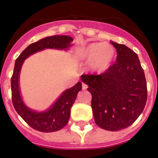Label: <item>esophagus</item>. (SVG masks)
I'll list each match as a JSON object with an SVG mask.
<instances>
[{
    "label": "esophagus",
    "mask_w": 158,
    "mask_h": 158,
    "mask_svg": "<svg viewBox=\"0 0 158 158\" xmlns=\"http://www.w3.org/2000/svg\"><path fill=\"white\" fill-rule=\"evenodd\" d=\"M87 88H88V85L85 84H84V83H82V89H87Z\"/></svg>",
    "instance_id": "1"
}]
</instances>
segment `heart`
<instances>
[{"label": "heart", "instance_id": "obj_1", "mask_svg": "<svg viewBox=\"0 0 158 158\" xmlns=\"http://www.w3.org/2000/svg\"><path fill=\"white\" fill-rule=\"evenodd\" d=\"M80 56L91 61L90 66L93 70L102 72L107 69L111 64L115 56V50L112 46L107 43H91L82 48Z\"/></svg>", "mask_w": 158, "mask_h": 158}]
</instances>
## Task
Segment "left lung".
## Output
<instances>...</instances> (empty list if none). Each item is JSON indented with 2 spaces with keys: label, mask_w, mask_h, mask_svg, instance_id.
Masks as SVG:
<instances>
[{
  "label": "left lung",
  "mask_w": 158,
  "mask_h": 158,
  "mask_svg": "<svg viewBox=\"0 0 158 158\" xmlns=\"http://www.w3.org/2000/svg\"><path fill=\"white\" fill-rule=\"evenodd\" d=\"M117 52L115 63L101 74H83L92 94L94 120L99 127L118 131L131 125L144 109L147 83L138 55L111 42Z\"/></svg>",
  "instance_id": "1"
}]
</instances>
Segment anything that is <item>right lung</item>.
<instances>
[{"instance_id": "obj_1", "label": "right lung", "mask_w": 158, "mask_h": 158, "mask_svg": "<svg viewBox=\"0 0 158 158\" xmlns=\"http://www.w3.org/2000/svg\"><path fill=\"white\" fill-rule=\"evenodd\" d=\"M73 42L69 36L55 35L43 38L33 43L22 52L16 59L11 77L12 102L15 110L30 127L40 132L50 133L61 130L69 121L70 109L76 99L77 94L82 89V84L78 82L74 87L67 89L60 95L50 109L43 112H37L26 106L21 98L19 87V77L24 60L37 52L45 48L67 49Z\"/></svg>"}]
</instances>
